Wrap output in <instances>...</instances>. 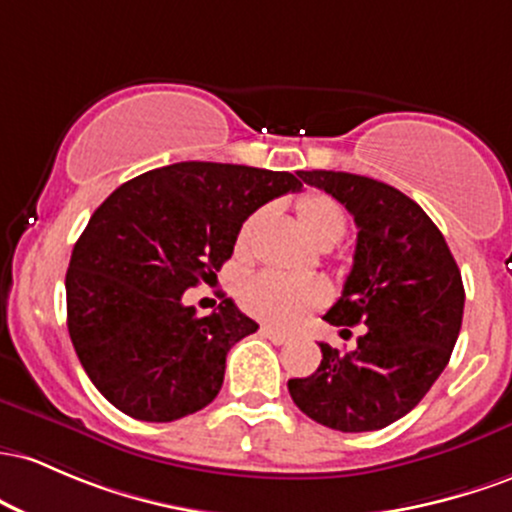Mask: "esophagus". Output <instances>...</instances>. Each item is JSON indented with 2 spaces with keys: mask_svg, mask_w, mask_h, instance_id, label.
<instances>
[{
  "mask_svg": "<svg viewBox=\"0 0 512 512\" xmlns=\"http://www.w3.org/2000/svg\"><path fill=\"white\" fill-rule=\"evenodd\" d=\"M261 336H266L268 341L275 343V346H285V343H290V336H287V333L275 331L273 326H261Z\"/></svg>",
  "mask_w": 512,
  "mask_h": 512,
  "instance_id": "obj_1",
  "label": "esophagus"
}]
</instances>
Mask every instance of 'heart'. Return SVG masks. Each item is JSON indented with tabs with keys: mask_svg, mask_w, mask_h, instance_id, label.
Here are the masks:
<instances>
[{
	"mask_svg": "<svg viewBox=\"0 0 512 512\" xmlns=\"http://www.w3.org/2000/svg\"><path fill=\"white\" fill-rule=\"evenodd\" d=\"M266 210L251 212L239 227L237 251H246L254 237L256 227L261 225ZM297 217L309 239L319 246H333L346 234L348 220L341 205L326 193H307L297 200ZM239 300L244 309L254 317L275 326H295L329 300V290L324 283L312 278H292V275L263 271L241 285Z\"/></svg>",
	"mask_w": 512,
	"mask_h": 512,
	"instance_id": "heart-1",
	"label": "heart"
}]
</instances>
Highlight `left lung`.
<instances>
[{
    "mask_svg": "<svg viewBox=\"0 0 512 512\" xmlns=\"http://www.w3.org/2000/svg\"><path fill=\"white\" fill-rule=\"evenodd\" d=\"M297 176L346 205L358 225L353 268L324 319L367 331L350 353L319 343L317 372L290 380L287 389L300 411L326 428H387L450 363L462 329V273L440 229L409 195L346 171Z\"/></svg>",
    "mask_w": 512,
    "mask_h": 512,
    "instance_id": "1",
    "label": "left lung"
}]
</instances>
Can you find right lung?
Here are the masks:
<instances>
[{
    "mask_svg": "<svg viewBox=\"0 0 512 512\" xmlns=\"http://www.w3.org/2000/svg\"><path fill=\"white\" fill-rule=\"evenodd\" d=\"M300 188L287 171L179 162L135 176L96 208L67 268V329L118 411L169 423L220 394L229 348L258 324L232 300L200 317L181 297L217 278L251 212Z\"/></svg>",
    "mask_w": 512,
    "mask_h": 512,
    "instance_id": "1",
    "label": "right lung"
}]
</instances>
